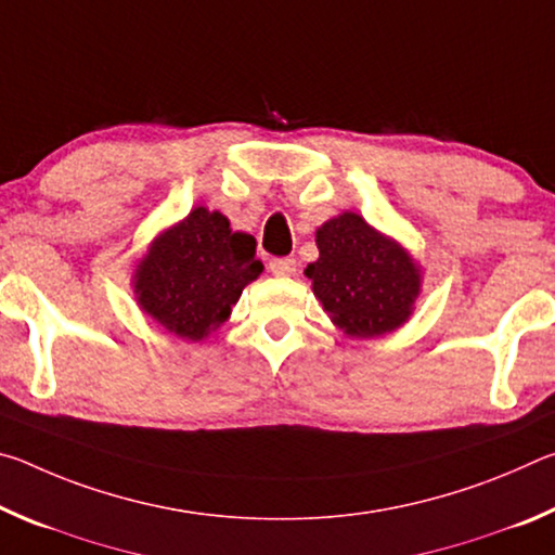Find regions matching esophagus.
I'll list each match as a JSON object with an SVG mask.
<instances>
[{
    "instance_id": "esophagus-1",
    "label": "esophagus",
    "mask_w": 555,
    "mask_h": 555,
    "mask_svg": "<svg viewBox=\"0 0 555 555\" xmlns=\"http://www.w3.org/2000/svg\"><path fill=\"white\" fill-rule=\"evenodd\" d=\"M296 259L294 257H276L269 261V271L274 276H294L296 274Z\"/></svg>"
}]
</instances>
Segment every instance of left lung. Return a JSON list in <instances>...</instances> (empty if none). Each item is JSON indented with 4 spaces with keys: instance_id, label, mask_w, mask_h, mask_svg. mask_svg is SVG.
Returning a JSON list of instances; mask_svg holds the SVG:
<instances>
[{
    "instance_id": "left-lung-1",
    "label": "left lung",
    "mask_w": 555,
    "mask_h": 555,
    "mask_svg": "<svg viewBox=\"0 0 555 555\" xmlns=\"http://www.w3.org/2000/svg\"><path fill=\"white\" fill-rule=\"evenodd\" d=\"M321 257L306 267L313 294L350 337H379L409 321L421 294V269L399 242L357 212H343L315 232Z\"/></svg>"
}]
</instances>
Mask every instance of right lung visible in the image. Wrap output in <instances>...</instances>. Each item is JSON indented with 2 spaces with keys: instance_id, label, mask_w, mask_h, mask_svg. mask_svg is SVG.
I'll return each mask as SVG.
<instances>
[{
  "instance_id": "add662e5",
  "label": "right lung",
  "mask_w": 555,
  "mask_h": 555,
  "mask_svg": "<svg viewBox=\"0 0 555 555\" xmlns=\"http://www.w3.org/2000/svg\"><path fill=\"white\" fill-rule=\"evenodd\" d=\"M257 240L232 232L218 210L198 205L158 234L134 271V294L146 315L183 340H203L228 321L242 291L264 264Z\"/></svg>"
}]
</instances>
